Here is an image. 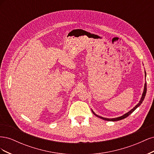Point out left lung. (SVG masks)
<instances>
[{"label": "left lung", "instance_id": "left-lung-1", "mask_svg": "<svg viewBox=\"0 0 154 154\" xmlns=\"http://www.w3.org/2000/svg\"><path fill=\"white\" fill-rule=\"evenodd\" d=\"M145 77H146V72H145ZM146 82H145V84H144V91H143V94H142V97H141V100H140V101H139V103L137 104V105H136V106H135V107H134V108L131 110H130L128 112H127V113H126L125 114H124L123 116H120V117H118V118H112V119H109V118H103V117H101V116H97V115H96L94 112H93L92 110V112H93V114H94L95 116H96L97 117H98V118H101V119H104V120H106V121H110V122H116V121H119V120H122V119H125V118H126L127 117H128V116L130 114H132L133 112L136 110L138 106H139L141 105V104L142 103V102H143V101L144 100V97H145V95H146Z\"/></svg>", "mask_w": 154, "mask_h": 154}]
</instances>
